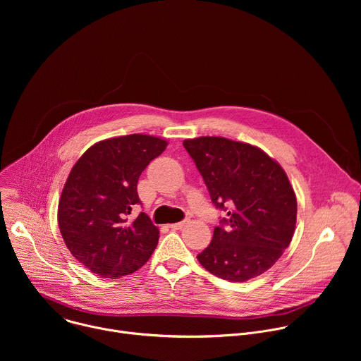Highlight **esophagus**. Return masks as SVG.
Masks as SVG:
<instances>
[{
	"instance_id": "obj_1",
	"label": "esophagus",
	"mask_w": 361,
	"mask_h": 361,
	"mask_svg": "<svg viewBox=\"0 0 361 361\" xmlns=\"http://www.w3.org/2000/svg\"><path fill=\"white\" fill-rule=\"evenodd\" d=\"M187 224V221L184 220V221H180V223H174V224H170V228H173V230H180L181 227H184Z\"/></svg>"
}]
</instances>
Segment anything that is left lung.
Instances as JSON below:
<instances>
[{"label":"left lung","mask_w":361,"mask_h":361,"mask_svg":"<svg viewBox=\"0 0 361 361\" xmlns=\"http://www.w3.org/2000/svg\"><path fill=\"white\" fill-rule=\"evenodd\" d=\"M227 217L197 259L212 274L243 283L267 271L288 247L297 219L294 190L281 166L259 147L224 137L184 140Z\"/></svg>","instance_id":"left-lung-1"}]
</instances>
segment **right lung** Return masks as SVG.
Listing matches in <instances>:
<instances>
[{
  "mask_svg": "<svg viewBox=\"0 0 361 361\" xmlns=\"http://www.w3.org/2000/svg\"><path fill=\"white\" fill-rule=\"evenodd\" d=\"M167 141L130 134L95 142L74 164L59 202V226L75 259L102 279L137 271L157 247L160 231L145 213L137 183Z\"/></svg>",
  "mask_w": 361,
  "mask_h": 361,
  "instance_id": "right-lung-1",
  "label": "right lung"
}]
</instances>
